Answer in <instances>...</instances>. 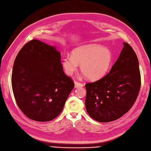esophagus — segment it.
I'll use <instances>...</instances> for the list:
<instances>
[{
    "label": "esophagus",
    "instance_id": "obj_1",
    "mask_svg": "<svg viewBox=\"0 0 151 151\" xmlns=\"http://www.w3.org/2000/svg\"><path fill=\"white\" fill-rule=\"evenodd\" d=\"M83 85L82 83H80L77 82V81L74 82V87H75V88L81 87H83Z\"/></svg>",
    "mask_w": 151,
    "mask_h": 151
}]
</instances>
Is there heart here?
<instances>
[{
  "label": "heart",
  "instance_id": "obj_1",
  "mask_svg": "<svg viewBox=\"0 0 151 151\" xmlns=\"http://www.w3.org/2000/svg\"><path fill=\"white\" fill-rule=\"evenodd\" d=\"M113 61L109 49L97 44H87L72 51L71 56L63 58L62 66L68 76H72L81 65V70L86 78L98 79L108 72Z\"/></svg>",
  "mask_w": 151,
  "mask_h": 151
}]
</instances>
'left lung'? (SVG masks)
<instances>
[{
  "mask_svg": "<svg viewBox=\"0 0 151 151\" xmlns=\"http://www.w3.org/2000/svg\"><path fill=\"white\" fill-rule=\"evenodd\" d=\"M124 47L109 72L98 81L85 85V107L88 114L100 122L115 121L127 113L139 93V61L133 49Z\"/></svg>",
  "mask_w": 151,
  "mask_h": 151,
  "instance_id": "8db88e82",
  "label": "left lung"
}]
</instances>
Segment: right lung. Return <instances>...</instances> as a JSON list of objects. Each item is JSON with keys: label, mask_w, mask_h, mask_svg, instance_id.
Returning <instances> with one entry per match:
<instances>
[{"label": "right lung", "mask_w": 151, "mask_h": 151, "mask_svg": "<svg viewBox=\"0 0 151 151\" xmlns=\"http://www.w3.org/2000/svg\"><path fill=\"white\" fill-rule=\"evenodd\" d=\"M60 53L38 40L24 45L15 58L12 85L17 106L27 117L50 121L63 111L74 83L66 76Z\"/></svg>", "instance_id": "add662e5"}]
</instances>
